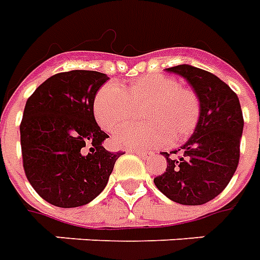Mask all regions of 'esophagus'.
<instances>
[{
	"instance_id": "1",
	"label": "esophagus",
	"mask_w": 260,
	"mask_h": 260,
	"mask_svg": "<svg viewBox=\"0 0 260 260\" xmlns=\"http://www.w3.org/2000/svg\"><path fill=\"white\" fill-rule=\"evenodd\" d=\"M131 153H135V154H138L139 157H142L143 160H147V158H150L153 156V153L150 152H142V150H129Z\"/></svg>"
}]
</instances>
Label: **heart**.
<instances>
[{
    "label": "heart",
    "mask_w": 260,
    "mask_h": 260,
    "mask_svg": "<svg viewBox=\"0 0 260 260\" xmlns=\"http://www.w3.org/2000/svg\"><path fill=\"white\" fill-rule=\"evenodd\" d=\"M142 117L147 124L128 125L118 129L113 142L124 149H152L170 141L186 139L199 119V100L192 90L180 87L178 80L166 75H146L126 87L107 83L93 100L97 124L106 131H115L126 124L135 107L143 106Z\"/></svg>",
    "instance_id": "heart-1"
}]
</instances>
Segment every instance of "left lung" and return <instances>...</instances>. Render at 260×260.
I'll list each match as a JSON object with an SVG mask.
<instances>
[{"mask_svg":"<svg viewBox=\"0 0 260 260\" xmlns=\"http://www.w3.org/2000/svg\"><path fill=\"white\" fill-rule=\"evenodd\" d=\"M191 85L199 100V119L191 138L178 149L180 158L167 160L164 174L154 185L173 202L198 206L221 193L233 178L240 160L244 118L238 96L216 75L192 65L166 69Z\"/></svg>","mask_w":260,"mask_h":260,"instance_id":"left-lung-1","label":"left lung"}]
</instances>
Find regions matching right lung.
<instances>
[{"mask_svg":"<svg viewBox=\"0 0 260 260\" xmlns=\"http://www.w3.org/2000/svg\"><path fill=\"white\" fill-rule=\"evenodd\" d=\"M108 76L75 69L53 75L26 102L20 122L23 169L44 201L58 207L87 205L106 188L117 158L103 147L108 135L93 114Z\"/></svg>","mask_w":260,"mask_h":260,"instance_id":"add662e5","label":"right lung"}]
</instances>
